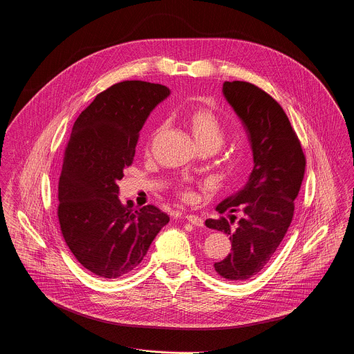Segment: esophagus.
Masks as SVG:
<instances>
[{
	"mask_svg": "<svg viewBox=\"0 0 354 354\" xmlns=\"http://www.w3.org/2000/svg\"><path fill=\"white\" fill-rule=\"evenodd\" d=\"M190 223H193L194 226H203L204 225V221L200 218V216H197V215H192V214H187L186 216H185Z\"/></svg>",
	"mask_w": 354,
	"mask_h": 354,
	"instance_id": "1",
	"label": "esophagus"
}]
</instances>
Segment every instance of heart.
<instances>
[{
	"label": "heart",
	"instance_id": "b5f03b06",
	"mask_svg": "<svg viewBox=\"0 0 354 354\" xmlns=\"http://www.w3.org/2000/svg\"><path fill=\"white\" fill-rule=\"evenodd\" d=\"M185 122L192 132L200 149L216 150L225 140V125L221 118L209 108L197 106L185 115ZM179 196L183 201H193L196 193L189 186L179 189Z\"/></svg>",
	"mask_w": 354,
	"mask_h": 354
}]
</instances>
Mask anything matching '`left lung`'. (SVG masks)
Listing matches in <instances>:
<instances>
[{
    "label": "left lung",
    "mask_w": 354,
    "mask_h": 354,
    "mask_svg": "<svg viewBox=\"0 0 354 354\" xmlns=\"http://www.w3.org/2000/svg\"><path fill=\"white\" fill-rule=\"evenodd\" d=\"M223 95L242 120L252 143L254 168L246 186L218 204V219L205 225L229 234L232 253L214 268L241 282L257 275L283 241L306 171V156L283 108L249 82H225ZM239 212L241 218L234 215Z\"/></svg>",
    "instance_id": "obj_1"
}]
</instances>
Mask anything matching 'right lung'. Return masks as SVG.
I'll use <instances>...</instances> for the list:
<instances>
[{
	"mask_svg": "<svg viewBox=\"0 0 354 354\" xmlns=\"http://www.w3.org/2000/svg\"><path fill=\"white\" fill-rule=\"evenodd\" d=\"M169 88L115 83L82 111L64 151L58 221L66 246L90 272L113 279L135 270L169 216L156 205L127 207L118 180L133 162L139 132Z\"/></svg>",
	"mask_w": 354,
	"mask_h": 354,
	"instance_id": "obj_1",
	"label": "right lung"
}]
</instances>
